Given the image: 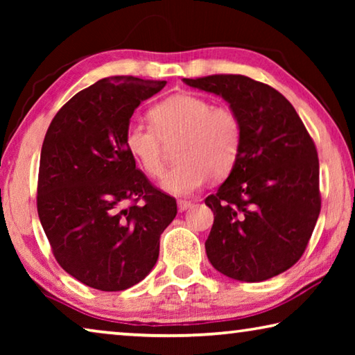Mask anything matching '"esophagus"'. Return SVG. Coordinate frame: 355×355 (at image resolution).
I'll list each match as a JSON object with an SVG mask.
<instances>
[{"mask_svg": "<svg viewBox=\"0 0 355 355\" xmlns=\"http://www.w3.org/2000/svg\"><path fill=\"white\" fill-rule=\"evenodd\" d=\"M192 203L189 200H178V209L180 211H186V209L191 208Z\"/></svg>", "mask_w": 355, "mask_h": 355, "instance_id": "esophagus-1", "label": "esophagus"}]
</instances>
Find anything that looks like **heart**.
<instances>
[{
	"label": "heart",
	"mask_w": 355,
	"mask_h": 355,
	"mask_svg": "<svg viewBox=\"0 0 355 355\" xmlns=\"http://www.w3.org/2000/svg\"><path fill=\"white\" fill-rule=\"evenodd\" d=\"M152 125L131 122L123 142L137 166L152 178L166 169L164 146H175L180 163L167 173L163 188L173 196H189L208 178H222L235 167L243 144V122L227 105L194 94H177L150 111Z\"/></svg>",
	"instance_id": "1"
}]
</instances>
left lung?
Wrapping results in <instances>:
<instances>
[{
  "instance_id": "left-lung-1",
  "label": "left lung",
  "mask_w": 355,
  "mask_h": 355,
  "mask_svg": "<svg viewBox=\"0 0 355 355\" xmlns=\"http://www.w3.org/2000/svg\"><path fill=\"white\" fill-rule=\"evenodd\" d=\"M227 100L243 122L230 175L205 199L214 222L209 263L227 277L263 282L299 261L321 211L320 161L296 110L268 84L244 75L184 78Z\"/></svg>"
}]
</instances>
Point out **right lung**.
<instances>
[{
	"mask_svg": "<svg viewBox=\"0 0 355 355\" xmlns=\"http://www.w3.org/2000/svg\"><path fill=\"white\" fill-rule=\"evenodd\" d=\"M166 81L103 78L73 95L46 130L37 213L56 261L81 284L122 291L152 271L177 202L125 147L130 119Z\"/></svg>",
	"mask_w": 355,
	"mask_h": 355,
	"instance_id": "add662e5",
	"label": "right lung"
}]
</instances>
